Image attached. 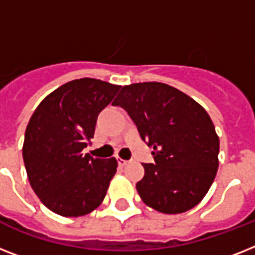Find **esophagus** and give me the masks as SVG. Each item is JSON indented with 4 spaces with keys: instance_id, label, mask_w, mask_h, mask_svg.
Masks as SVG:
<instances>
[{
    "instance_id": "34e87169",
    "label": "esophagus",
    "mask_w": 255,
    "mask_h": 255,
    "mask_svg": "<svg viewBox=\"0 0 255 255\" xmlns=\"http://www.w3.org/2000/svg\"><path fill=\"white\" fill-rule=\"evenodd\" d=\"M118 163H119V165L124 167V165L128 163V160H124V159H122V157H118Z\"/></svg>"
}]
</instances>
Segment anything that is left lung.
Instances as JSON below:
<instances>
[{
  "label": "left lung",
  "instance_id": "obj_1",
  "mask_svg": "<svg viewBox=\"0 0 255 255\" xmlns=\"http://www.w3.org/2000/svg\"><path fill=\"white\" fill-rule=\"evenodd\" d=\"M112 104L128 112L141 139L153 147L155 164H143L145 173L136 184L144 204L178 214L201 202L220 163V139L205 108L160 82L123 86Z\"/></svg>",
  "mask_w": 255,
  "mask_h": 255
}]
</instances>
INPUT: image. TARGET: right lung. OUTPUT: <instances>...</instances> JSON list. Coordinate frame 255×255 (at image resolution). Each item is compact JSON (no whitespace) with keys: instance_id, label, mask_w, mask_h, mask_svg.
Instances as JSON below:
<instances>
[{"instance_id":"1","label":"right lung","mask_w":255,"mask_h":255,"mask_svg":"<svg viewBox=\"0 0 255 255\" xmlns=\"http://www.w3.org/2000/svg\"><path fill=\"white\" fill-rule=\"evenodd\" d=\"M120 86L82 78L50 92L29 120L22 156L41 202L63 217H81L103 202L118 161L83 155L99 112Z\"/></svg>"}]
</instances>
